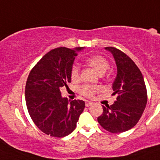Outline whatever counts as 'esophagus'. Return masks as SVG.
Masks as SVG:
<instances>
[{
	"instance_id": "obj_1",
	"label": "esophagus",
	"mask_w": 160,
	"mask_h": 160,
	"mask_svg": "<svg viewBox=\"0 0 160 160\" xmlns=\"http://www.w3.org/2000/svg\"><path fill=\"white\" fill-rule=\"evenodd\" d=\"M94 103L90 101H87L86 102V107H90V106H92Z\"/></svg>"
}]
</instances>
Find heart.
<instances>
[{"label": "heart", "instance_id": "b5f03b06", "mask_svg": "<svg viewBox=\"0 0 160 160\" xmlns=\"http://www.w3.org/2000/svg\"><path fill=\"white\" fill-rule=\"evenodd\" d=\"M87 62L99 73H104L109 69L108 61L99 55H94L87 59ZM70 77L73 81H76L79 78V67L77 65H73L70 70ZM99 90V87L91 85H85L80 88L79 91L85 97H92L96 91Z\"/></svg>", "mask_w": 160, "mask_h": 160}]
</instances>
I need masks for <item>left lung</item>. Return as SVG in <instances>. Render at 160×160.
Masks as SVG:
<instances>
[{
  "mask_svg": "<svg viewBox=\"0 0 160 160\" xmlns=\"http://www.w3.org/2000/svg\"><path fill=\"white\" fill-rule=\"evenodd\" d=\"M112 53L117 66V75L112 89L117 94L111 106H102L98 122L109 132L121 133L134 128L140 119L148 102L146 85L135 63L119 49L106 47Z\"/></svg>",
  "mask_w": 160,
  "mask_h": 160,
  "instance_id": "1",
  "label": "left lung"
}]
</instances>
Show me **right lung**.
Segmentation results:
<instances>
[{
	"mask_svg": "<svg viewBox=\"0 0 160 160\" xmlns=\"http://www.w3.org/2000/svg\"><path fill=\"white\" fill-rule=\"evenodd\" d=\"M83 49H52L29 73L25 85L26 106L35 125L46 135L62 138L70 134L84 110V101H68L60 91L71 82L73 61Z\"/></svg>",
	"mask_w": 160,
	"mask_h": 160,
	"instance_id": "right-lung-1",
	"label": "right lung"
}]
</instances>
